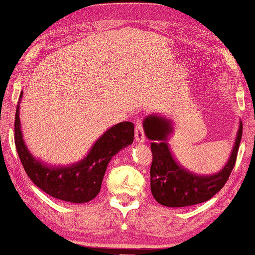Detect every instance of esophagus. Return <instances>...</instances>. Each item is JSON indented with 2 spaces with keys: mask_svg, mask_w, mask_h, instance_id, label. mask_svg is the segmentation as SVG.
Segmentation results:
<instances>
[{
  "mask_svg": "<svg viewBox=\"0 0 255 255\" xmlns=\"http://www.w3.org/2000/svg\"><path fill=\"white\" fill-rule=\"evenodd\" d=\"M135 140L137 142H144L146 140L144 127H142L141 121H139V120H137L135 124Z\"/></svg>",
  "mask_w": 255,
  "mask_h": 255,
  "instance_id": "esophagus-1",
  "label": "esophagus"
}]
</instances>
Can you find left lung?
Here are the masks:
<instances>
[{"mask_svg": "<svg viewBox=\"0 0 255 255\" xmlns=\"http://www.w3.org/2000/svg\"><path fill=\"white\" fill-rule=\"evenodd\" d=\"M145 134L152 140L151 192L160 205L168 207H183L210 200L224 187L234 166L240 141L242 137V122H240L235 144L227 164L217 174L203 176L195 175L181 166L172 157L168 137L172 133V122L164 116L150 115L144 120Z\"/></svg>", "mask_w": 255, "mask_h": 255, "instance_id": "obj_1", "label": "left lung"}]
</instances>
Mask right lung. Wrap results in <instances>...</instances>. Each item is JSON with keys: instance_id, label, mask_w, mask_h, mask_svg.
Segmentation results:
<instances>
[{"instance_id": "1", "label": "right lung", "mask_w": 255, "mask_h": 255, "mask_svg": "<svg viewBox=\"0 0 255 255\" xmlns=\"http://www.w3.org/2000/svg\"><path fill=\"white\" fill-rule=\"evenodd\" d=\"M22 97V92L20 97ZM14 139L17 154L26 174L43 192L69 203L83 204L97 197L110 159L134 140V125L120 122L113 126L92 146L80 162L68 166H50L36 159L26 147L16 107Z\"/></svg>"}]
</instances>
